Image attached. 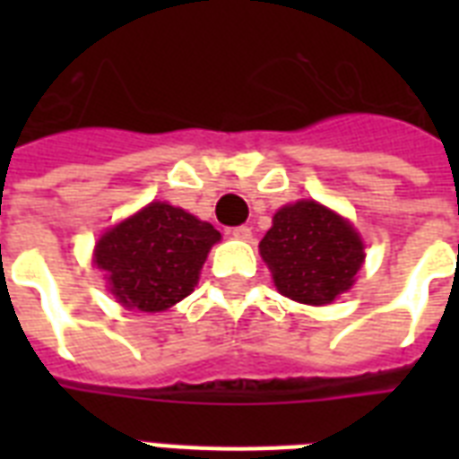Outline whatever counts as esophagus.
I'll use <instances>...</instances> for the list:
<instances>
[{
	"instance_id": "esophagus-1",
	"label": "esophagus",
	"mask_w": 459,
	"mask_h": 459,
	"mask_svg": "<svg viewBox=\"0 0 459 459\" xmlns=\"http://www.w3.org/2000/svg\"><path fill=\"white\" fill-rule=\"evenodd\" d=\"M230 236L238 238V240H247V238L252 236V229L250 226H236V229H230Z\"/></svg>"
}]
</instances>
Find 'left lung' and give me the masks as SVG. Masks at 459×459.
I'll list each match as a JSON object with an SVG mask.
<instances>
[{
	"label": "left lung",
	"mask_w": 459,
	"mask_h": 459,
	"mask_svg": "<svg viewBox=\"0 0 459 459\" xmlns=\"http://www.w3.org/2000/svg\"><path fill=\"white\" fill-rule=\"evenodd\" d=\"M355 229L312 200L279 209L259 252L273 283L290 300L328 305L355 283L364 262Z\"/></svg>",
	"instance_id": "obj_1"
}]
</instances>
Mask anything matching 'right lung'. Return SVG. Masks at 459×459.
<instances>
[{
  "mask_svg": "<svg viewBox=\"0 0 459 459\" xmlns=\"http://www.w3.org/2000/svg\"><path fill=\"white\" fill-rule=\"evenodd\" d=\"M219 238L212 223L152 202L100 238L95 264L107 272L121 305L161 312L193 293L209 247Z\"/></svg>",
  "mask_w": 459,
  "mask_h": 459,
  "instance_id": "right-lung-1",
  "label": "right lung"
}]
</instances>
